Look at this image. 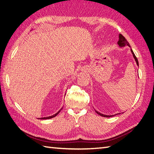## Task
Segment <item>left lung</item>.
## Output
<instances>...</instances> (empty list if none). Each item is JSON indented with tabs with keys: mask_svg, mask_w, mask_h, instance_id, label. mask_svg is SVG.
<instances>
[{
	"mask_svg": "<svg viewBox=\"0 0 154 154\" xmlns=\"http://www.w3.org/2000/svg\"><path fill=\"white\" fill-rule=\"evenodd\" d=\"M117 44H118V46H119V48H124V47H125V46H128L129 48H130V51H131V53H132V55H133V57H134V60H135V61H136V62L137 66H139V63H138V60H137V58L136 57V56H135V54H134V52H133L132 49H131V47H130V45L129 43L128 42L127 40H126V38H125V37H124L122 35L119 34V40H118ZM95 112H96L97 114H99L100 116H103V117H105V118L112 117V116H116V115H117V114H120V113H118V114H114V115H105V114H101V113L99 112H97V111L96 110H95ZM122 113H123V112H122Z\"/></svg>",
	"mask_w": 154,
	"mask_h": 154,
	"instance_id": "8db88e82",
	"label": "left lung"
}]
</instances>
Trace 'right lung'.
<instances>
[{
  "label": "right lung",
  "instance_id": "1",
  "mask_svg": "<svg viewBox=\"0 0 154 154\" xmlns=\"http://www.w3.org/2000/svg\"><path fill=\"white\" fill-rule=\"evenodd\" d=\"M32 31V30H31ZM62 109H60L57 113L56 114H53V115H52V116H48V117H44V118H38L39 119H51V118H54V117H55L56 116H57L58 114H59V112L60 111H61V110H62Z\"/></svg>",
  "mask_w": 154,
  "mask_h": 154
}]
</instances>
